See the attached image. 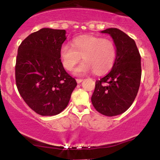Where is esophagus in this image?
<instances>
[{"instance_id": "esophagus-1", "label": "esophagus", "mask_w": 160, "mask_h": 160, "mask_svg": "<svg viewBox=\"0 0 160 160\" xmlns=\"http://www.w3.org/2000/svg\"><path fill=\"white\" fill-rule=\"evenodd\" d=\"M76 80H77V83H80L83 81V79H76Z\"/></svg>"}]
</instances>
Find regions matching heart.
Here are the masks:
<instances>
[{
    "instance_id": "heart-1",
    "label": "heart",
    "mask_w": 160,
    "mask_h": 160,
    "mask_svg": "<svg viewBox=\"0 0 160 160\" xmlns=\"http://www.w3.org/2000/svg\"><path fill=\"white\" fill-rule=\"evenodd\" d=\"M63 66L68 71L83 59L75 69L76 75H84L93 70L97 75L107 73L112 68L117 58V47L112 40L93 35H82L74 38L72 47L63 45L60 50Z\"/></svg>"
}]
</instances>
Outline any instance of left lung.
Listing matches in <instances>:
<instances>
[{
    "label": "left lung",
    "mask_w": 160,
    "mask_h": 160,
    "mask_svg": "<svg viewBox=\"0 0 160 160\" xmlns=\"http://www.w3.org/2000/svg\"><path fill=\"white\" fill-rule=\"evenodd\" d=\"M109 33L117 47V58L110 73L96 80L92 104L107 117L127 111L137 97L141 74V58L133 39L117 28L101 31Z\"/></svg>",
    "instance_id": "obj_1"
}]
</instances>
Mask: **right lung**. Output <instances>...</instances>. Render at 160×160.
<instances>
[{
  "mask_svg": "<svg viewBox=\"0 0 160 160\" xmlns=\"http://www.w3.org/2000/svg\"><path fill=\"white\" fill-rule=\"evenodd\" d=\"M65 30L42 28L21 42L15 65V80L28 107L41 116L62 112L77 86L62 64L60 50Z\"/></svg>",
  "mask_w": 160,
  "mask_h": 160,
  "instance_id": "obj_1",
  "label": "right lung"
}]
</instances>
